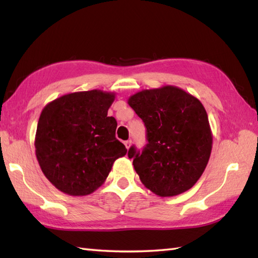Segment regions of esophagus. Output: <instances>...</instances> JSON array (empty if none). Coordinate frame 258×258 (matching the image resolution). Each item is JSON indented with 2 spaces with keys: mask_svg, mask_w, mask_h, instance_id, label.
Returning <instances> with one entry per match:
<instances>
[{
  "mask_svg": "<svg viewBox=\"0 0 258 258\" xmlns=\"http://www.w3.org/2000/svg\"><path fill=\"white\" fill-rule=\"evenodd\" d=\"M124 144H125V146H126V149L128 150L130 147H131V145H132V141H130V140H128V141H125Z\"/></svg>",
  "mask_w": 258,
  "mask_h": 258,
  "instance_id": "esophagus-1",
  "label": "esophagus"
}]
</instances>
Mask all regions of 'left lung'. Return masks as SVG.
Masks as SVG:
<instances>
[{"mask_svg": "<svg viewBox=\"0 0 258 258\" xmlns=\"http://www.w3.org/2000/svg\"><path fill=\"white\" fill-rule=\"evenodd\" d=\"M128 105L146 127L143 151L131 146L127 153L141 182L162 197L193 187L210 160L213 143L203 104L182 89L166 85L136 93Z\"/></svg>", "mask_w": 258, "mask_h": 258, "instance_id": "obj_1", "label": "left lung"}]
</instances>
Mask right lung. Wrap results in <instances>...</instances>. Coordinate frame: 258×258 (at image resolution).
Here are the masks:
<instances>
[{"instance_id": "add662e5", "label": "right lung", "mask_w": 258, "mask_h": 258, "mask_svg": "<svg viewBox=\"0 0 258 258\" xmlns=\"http://www.w3.org/2000/svg\"><path fill=\"white\" fill-rule=\"evenodd\" d=\"M114 98V93L100 90L75 92L43 108L36 158L45 177L63 193H93L105 182L113 163L127 152L115 138L116 119L107 116Z\"/></svg>"}]
</instances>
